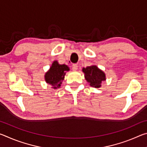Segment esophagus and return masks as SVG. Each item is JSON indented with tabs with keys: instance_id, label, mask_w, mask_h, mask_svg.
Masks as SVG:
<instances>
[{
	"instance_id": "34e87169",
	"label": "esophagus",
	"mask_w": 147,
	"mask_h": 147,
	"mask_svg": "<svg viewBox=\"0 0 147 147\" xmlns=\"http://www.w3.org/2000/svg\"><path fill=\"white\" fill-rule=\"evenodd\" d=\"M77 69H78V65L76 63L73 64V65H72V69H73V71H76L77 70Z\"/></svg>"
}]
</instances>
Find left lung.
Here are the masks:
<instances>
[{"label":"left lung","instance_id":"left-lung-1","mask_svg":"<svg viewBox=\"0 0 147 147\" xmlns=\"http://www.w3.org/2000/svg\"><path fill=\"white\" fill-rule=\"evenodd\" d=\"M85 79L91 87L99 88L102 81L106 80V74L96 65H91L83 68Z\"/></svg>","mask_w":147,"mask_h":147}]
</instances>
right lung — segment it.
I'll list each match as a JSON object with an SVG mask.
<instances>
[{
	"label": "right lung",
	"instance_id": "right-lung-1",
	"mask_svg": "<svg viewBox=\"0 0 147 147\" xmlns=\"http://www.w3.org/2000/svg\"><path fill=\"white\" fill-rule=\"evenodd\" d=\"M69 71V68L67 65H60L57 61H54L49 70L45 73V80L47 84L53 86L52 88L53 89L59 88L64 80L66 72Z\"/></svg>",
	"mask_w": 147,
	"mask_h": 147
}]
</instances>
